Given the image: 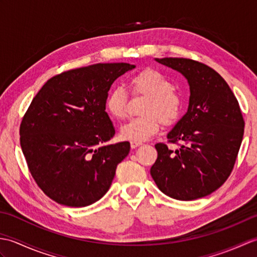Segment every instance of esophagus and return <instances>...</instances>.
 Wrapping results in <instances>:
<instances>
[{
  "label": "esophagus",
  "mask_w": 257,
  "mask_h": 257,
  "mask_svg": "<svg viewBox=\"0 0 257 257\" xmlns=\"http://www.w3.org/2000/svg\"><path fill=\"white\" fill-rule=\"evenodd\" d=\"M143 145V143H139V141H132V143H130V146H132V148H137V147H139V146H141Z\"/></svg>",
  "instance_id": "1"
}]
</instances>
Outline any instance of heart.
<instances>
[{"mask_svg": "<svg viewBox=\"0 0 257 257\" xmlns=\"http://www.w3.org/2000/svg\"><path fill=\"white\" fill-rule=\"evenodd\" d=\"M128 88L135 96H146L141 113L144 116L130 119L120 129V137L130 141H145L159 130L161 122L176 123L183 110V98L169 77L154 68H146L128 80ZM127 91L116 86L108 92L105 106L111 117L123 119L127 113Z\"/></svg>", "mask_w": 257, "mask_h": 257, "instance_id": "1", "label": "heart"}]
</instances>
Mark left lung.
I'll return each mask as SVG.
<instances>
[{
    "label": "left lung",
    "instance_id": "obj_1",
    "mask_svg": "<svg viewBox=\"0 0 257 257\" xmlns=\"http://www.w3.org/2000/svg\"><path fill=\"white\" fill-rule=\"evenodd\" d=\"M188 79L187 113L168 134L169 144L155 147L158 158L151 177L170 198L191 201L214 192L235 165L244 135V119L236 97L222 76L207 65L190 58L156 59Z\"/></svg>",
    "mask_w": 257,
    "mask_h": 257
}]
</instances>
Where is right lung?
<instances>
[{"label":"right lung","mask_w":257,"mask_h":257,"mask_svg":"<svg viewBox=\"0 0 257 257\" xmlns=\"http://www.w3.org/2000/svg\"><path fill=\"white\" fill-rule=\"evenodd\" d=\"M127 63L95 64L48 79L33 98L20 125V143L29 170L48 198L81 207L101 199L128 141L107 145L114 128L106 97Z\"/></svg>","instance_id":"add662e5"}]
</instances>
